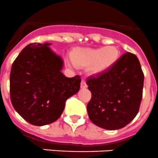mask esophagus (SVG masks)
Listing matches in <instances>:
<instances>
[{
    "mask_svg": "<svg viewBox=\"0 0 158 158\" xmlns=\"http://www.w3.org/2000/svg\"><path fill=\"white\" fill-rule=\"evenodd\" d=\"M81 87L82 89H85L87 87V85L86 83H85V80H81Z\"/></svg>",
    "mask_w": 158,
    "mask_h": 158,
    "instance_id": "esophagus-1",
    "label": "esophagus"
}]
</instances>
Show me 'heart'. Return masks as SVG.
I'll list each match as a JSON object with an SVG mask.
<instances>
[{
    "instance_id": "b5f03b06",
    "label": "heart",
    "mask_w": 158,
    "mask_h": 158,
    "mask_svg": "<svg viewBox=\"0 0 158 158\" xmlns=\"http://www.w3.org/2000/svg\"><path fill=\"white\" fill-rule=\"evenodd\" d=\"M118 48L107 46L102 48H77L73 53L71 64L88 66L90 74H98L109 69L118 58Z\"/></svg>"
}]
</instances>
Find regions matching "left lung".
Returning a JSON list of instances; mask_svg holds the SVG:
<instances>
[{
    "label": "left lung",
    "instance_id": "8db88e82",
    "mask_svg": "<svg viewBox=\"0 0 158 158\" xmlns=\"http://www.w3.org/2000/svg\"><path fill=\"white\" fill-rule=\"evenodd\" d=\"M92 94L87 105L91 122L107 130L128 124L140 109L144 73L136 56L123 54L106 71L86 81Z\"/></svg>",
    "mask_w": 158,
    "mask_h": 158
}]
</instances>
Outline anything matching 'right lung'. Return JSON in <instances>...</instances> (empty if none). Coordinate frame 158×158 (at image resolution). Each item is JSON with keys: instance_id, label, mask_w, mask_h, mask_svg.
<instances>
[{"instance_id": "1", "label": "right lung", "mask_w": 158, "mask_h": 158, "mask_svg": "<svg viewBox=\"0 0 158 158\" xmlns=\"http://www.w3.org/2000/svg\"><path fill=\"white\" fill-rule=\"evenodd\" d=\"M51 44L27 45L12 65L10 99L18 114L31 124L44 126L56 121L65 102L80 89L81 77H66L63 60Z\"/></svg>"}]
</instances>
